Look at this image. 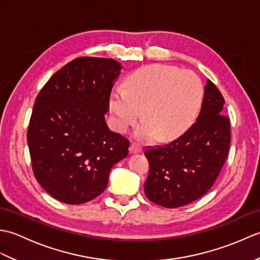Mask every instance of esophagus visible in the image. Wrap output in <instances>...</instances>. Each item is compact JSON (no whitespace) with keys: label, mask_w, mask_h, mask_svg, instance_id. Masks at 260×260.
Instances as JSON below:
<instances>
[{"label":"esophagus","mask_w":260,"mask_h":260,"mask_svg":"<svg viewBox=\"0 0 260 260\" xmlns=\"http://www.w3.org/2000/svg\"><path fill=\"white\" fill-rule=\"evenodd\" d=\"M142 152V148L140 145L137 144H132L129 146V153L131 154H135V153H141Z\"/></svg>","instance_id":"obj_1"}]
</instances>
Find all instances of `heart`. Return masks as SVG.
I'll return each mask as SVG.
<instances>
[{"mask_svg": "<svg viewBox=\"0 0 260 260\" xmlns=\"http://www.w3.org/2000/svg\"><path fill=\"white\" fill-rule=\"evenodd\" d=\"M203 86L190 70L172 66L150 64L134 71L126 79V88L115 87L109 96L113 125L125 133L144 119L135 136L141 141L176 139L194 120L201 107Z\"/></svg>", "mask_w": 260, "mask_h": 260, "instance_id": "1", "label": "heart"}]
</instances>
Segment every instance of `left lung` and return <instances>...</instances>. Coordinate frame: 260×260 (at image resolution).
Here are the masks:
<instances>
[{
  "mask_svg": "<svg viewBox=\"0 0 260 260\" xmlns=\"http://www.w3.org/2000/svg\"><path fill=\"white\" fill-rule=\"evenodd\" d=\"M224 99L207 80L197 121L168 145L148 148L150 173L144 184L148 200L164 208L186 206L211 189L230 146V120Z\"/></svg>",
  "mask_w": 260,
  "mask_h": 260,
  "instance_id": "left-lung-1",
  "label": "left lung"
}]
</instances>
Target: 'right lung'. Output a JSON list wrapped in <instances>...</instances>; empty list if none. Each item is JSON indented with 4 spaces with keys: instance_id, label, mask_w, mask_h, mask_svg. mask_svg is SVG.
I'll use <instances>...</instances> for the list:
<instances>
[{
    "instance_id": "1",
    "label": "right lung",
    "mask_w": 260,
    "mask_h": 260,
    "mask_svg": "<svg viewBox=\"0 0 260 260\" xmlns=\"http://www.w3.org/2000/svg\"><path fill=\"white\" fill-rule=\"evenodd\" d=\"M120 70L114 59L77 58L37 96L26 136L32 169L59 201L81 204L102 194L110 170L128 154L129 142L105 120Z\"/></svg>"
}]
</instances>
